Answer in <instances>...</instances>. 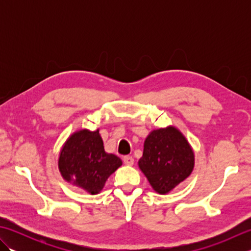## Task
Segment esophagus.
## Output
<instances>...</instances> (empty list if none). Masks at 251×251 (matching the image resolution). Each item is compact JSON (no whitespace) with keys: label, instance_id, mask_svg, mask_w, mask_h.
<instances>
[{"label":"esophagus","instance_id":"34e87169","mask_svg":"<svg viewBox=\"0 0 251 251\" xmlns=\"http://www.w3.org/2000/svg\"><path fill=\"white\" fill-rule=\"evenodd\" d=\"M123 161L126 165H128V166H131V165H134V157L130 156V155H126L123 157Z\"/></svg>","mask_w":251,"mask_h":251}]
</instances>
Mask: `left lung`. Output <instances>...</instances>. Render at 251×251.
<instances>
[{"label": "left lung", "mask_w": 251, "mask_h": 251, "mask_svg": "<svg viewBox=\"0 0 251 251\" xmlns=\"http://www.w3.org/2000/svg\"><path fill=\"white\" fill-rule=\"evenodd\" d=\"M138 165L153 190L167 194L193 172L194 152L182 132L168 126L149 134Z\"/></svg>", "instance_id": "1"}]
</instances>
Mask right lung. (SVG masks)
<instances>
[{"instance_id": "add662e5", "label": "right lung", "mask_w": 251, "mask_h": 251, "mask_svg": "<svg viewBox=\"0 0 251 251\" xmlns=\"http://www.w3.org/2000/svg\"><path fill=\"white\" fill-rule=\"evenodd\" d=\"M120 166L121 158L104 151L99 129L74 132L65 142L58 159L62 178L92 195L103 189L106 179Z\"/></svg>"}]
</instances>
